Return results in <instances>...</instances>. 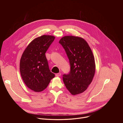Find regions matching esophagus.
<instances>
[{
    "mask_svg": "<svg viewBox=\"0 0 123 123\" xmlns=\"http://www.w3.org/2000/svg\"><path fill=\"white\" fill-rule=\"evenodd\" d=\"M61 73H56V74H55V76H56V77H60V76H61Z\"/></svg>",
    "mask_w": 123,
    "mask_h": 123,
    "instance_id": "esophagus-1",
    "label": "esophagus"
}]
</instances>
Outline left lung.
I'll return each mask as SVG.
<instances>
[{"label": "left lung", "instance_id": "8db88e82", "mask_svg": "<svg viewBox=\"0 0 123 123\" xmlns=\"http://www.w3.org/2000/svg\"><path fill=\"white\" fill-rule=\"evenodd\" d=\"M68 56L70 72L63 77L64 83L70 93L78 95L84 92L95 75V58L88 43L82 38L65 36L59 41Z\"/></svg>", "mask_w": 123, "mask_h": 123}]
</instances>
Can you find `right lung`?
Segmentation results:
<instances>
[{
	"instance_id": "obj_1",
	"label": "right lung",
	"mask_w": 123,
	"mask_h": 123,
	"mask_svg": "<svg viewBox=\"0 0 123 123\" xmlns=\"http://www.w3.org/2000/svg\"><path fill=\"white\" fill-rule=\"evenodd\" d=\"M55 39L43 35L34 39L26 47L20 61V71L26 86L35 92L45 89L55 74L49 69L45 53Z\"/></svg>"
}]
</instances>
